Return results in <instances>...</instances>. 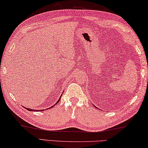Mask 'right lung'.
I'll use <instances>...</instances> for the list:
<instances>
[{
    "mask_svg": "<svg viewBox=\"0 0 148 148\" xmlns=\"http://www.w3.org/2000/svg\"><path fill=\"white\" fill-rule=\"evenodd\" d=\"M60 98H61V97H60V99H59V100H58V101H57V102H56V103L54 104V106L56 105V104H57V103H58V102H59V101H60ZM52 107H53V106H52V107H51V108H52ZM25 108L26 109V110H29V111H38V110H31V109H29V108ZM50 108H48V109H50ZM40 111H41V110H40ZM42 111H43V110H42Z\"/></svg>",
    "mask_w": 148,
    "mask_h": 148,
    "instance_id": "add662e5",
    "label": "right lung"
}]
</instances>
